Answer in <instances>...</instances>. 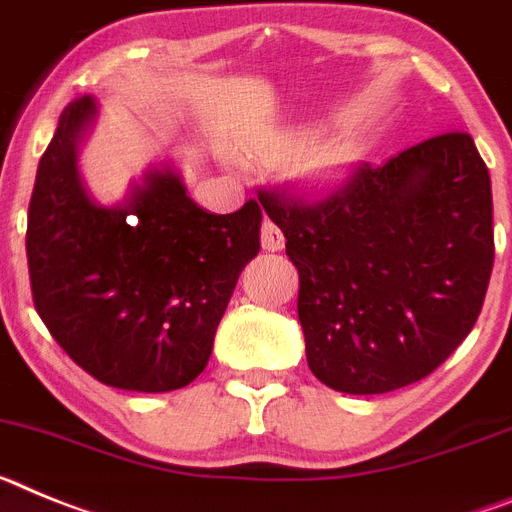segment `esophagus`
Here are the masks:
<instances>
[{
	"label": "esophagus",
	"mask_w": 512,
	"mask_h": 512,
	"mask_svg": "<svg viewBox=\"0 0 512 512\" xmlns=\"http://www.w3.org/2000/svg\"><path fill=\"white\" fill-rule=\"evenodd\" d=\"M260 242H262V250L268 252H281L286 247V237H283V231L273 224V221H262V229H260Z\"/></svg>",
	"instance_id": "34e87169"
}]
</instances>
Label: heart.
<instances>
[{"mask_svg": "<svg viewBox=\"0 0 512 512\" xmlns=\"http://www.w3.org/2000/svg\"><path fill=\"white\" fill-rule=\"evenodd\" d=\"M314 141L311 133H283V136H273L270 141H262L257 146V157L262 159H283L291 157V154H299L306 146ZM342 149L340 146H324V149L314 151L304 164V175L311 177V180H324V177L335 175V170L342 162Z\"/></svg>", "mask_w": 512, "mask_h": 512, "instance_id": "obj_1", "label": "heart"}]
</instances>
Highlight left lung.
<instances>
[{"instance_id": "1", "label": "left lung", "mask_w": 512, "mask_h": 512, "mask_svg": "<svg viewBox=\"0 0 512 512\" xmlns=\"http://www.w3.org/2000/svg\"><path fill=\"white\" fill-rule=\"evenodd\" d=\"M299 270L306 361L345 394L425 379L471 332L495 262L492 188L469 133L448 131L306 201L260 190Z\"/></svg>"}]
</instances>
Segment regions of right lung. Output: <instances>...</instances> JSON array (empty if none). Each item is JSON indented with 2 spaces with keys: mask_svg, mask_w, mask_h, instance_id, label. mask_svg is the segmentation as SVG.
I'll return each instance as SVG.
<instances>
[{
  "mask_svg": "<svg viewBox=\"0 0 512 512\" xmlns=\"http://www.w3.org/2000/svg\"><path fill=\"white\" fill-rule=\"evenodd\" d=\"M97 118L66 105L28 208L33 304L71 361L102 384L172 391L206 368L239 273L260 252L262 211H203L172 164L151 167L115 206L92 201L77 154Z\"/></svg>",
  "mask_w": 512,
  "mask_h": 512,
  "instance_id": "1",
  "label": "right lung"
}]
</instances>
